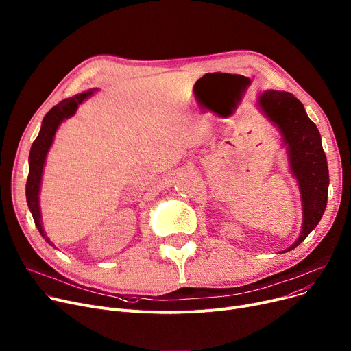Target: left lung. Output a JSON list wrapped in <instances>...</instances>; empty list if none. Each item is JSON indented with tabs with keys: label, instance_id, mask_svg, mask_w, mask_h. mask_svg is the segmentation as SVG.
Wrapping results in <instances>:
<instances>
[{
	"label": "left lung",
	"instance_id": "left-lung-1",
	"mask_svg": "<svg viewBox=\"0 0 351 351\" xmlns=\"http://www.w3.org/2000/svg\"><path fill=\"white\" fill-rule=\"evenodd\" d=\"M258 106L279 129L291 171L300 190L302 231L295 243L283 251L287 252L303 242L323 217L328 193L327 158L316 125L307 117L300 100L292 93L265 90L258 97Z\"/></svg>",
	"mask_w": 351,
	"mask_h": 351
}]
</instances>
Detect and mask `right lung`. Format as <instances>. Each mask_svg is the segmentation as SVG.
I'll return each mask as SVG.
<instances>
[{"label":"right lung","instance_id":"obj_1","mask_svg":"<svg viewBox=\"0 0 351 351\" xmlns=\"http://www.w3.org/2000/svg\"><path fill=\"white\" fill-rule=\"evenodd\" d=\"M95 90L96 89H92V90H88L84 93H79L73 97L64 99L62 101H59L56 106H53L45 114L44 120H43V126H40V130H39V134L35 138V141L32 143V147L29 152V174H28L27 189H25L27 202H28V207H29V211L32 214V218H34V222L36 225L38 231L52 246H53V243L49 241V238L44 232L43 218H40V210H39V190H40V181H43L45 158L52 146L55 133H56L60 123L69 119L71 116H73L80 103L85 99H88L89 96H92Z\"/></svg>","mask_w":351,"mask_h":351}]
</instances>
